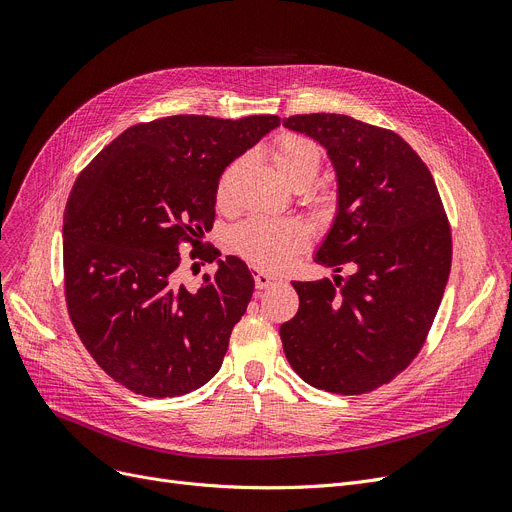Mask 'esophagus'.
<instances>
[{"label": "esophagus", "mask_w": 512, "mask_h": 512, "mask_svg": "<svg viewBox=\"0 0 512 512\" xmlns=\"http://www.w3.org/2000/svg\"><path fill=\"white\" fill-rule=\"evenodd\" d=\"M254 281H256V287H258V289H266V287H271V285L279 283L281 279H279V277H273V275H269V273H264V271H254Z\"/></svg>", "instance_id": "34e87169"}]
</instances>
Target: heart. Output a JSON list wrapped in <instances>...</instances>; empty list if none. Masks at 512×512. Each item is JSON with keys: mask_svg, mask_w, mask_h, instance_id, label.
I'll return each instance as SVG.
<instances>
[{"mask_svg": "<svg viewBox=\"0 0 512 512\" xmlns=\"http://www.w3.org/2000/svg\"><path fill=\"white\" fill-rule=\"evenodd\" d=\"M273 162L279 175L294 187H310L323 168V150L319 143L308 137L285 133L281 135L271 150ZM241 160H235L225 168L218 181V202L227 204L231 200L233 181ZM310 243V229L298 218H266L254 216L241 223L231 237V246L254 269L279 273L302 254Z\"/></svg>", "mask_w": 512, "mask_h": 512, "instance_id": "obj_1", "label": "heart"}]
</instances>
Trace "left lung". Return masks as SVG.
Segmentation results:
<instances>
[{"label": "left lung", "instance_id": "1", "mask_svg": "<svg viewBox=\"0 0 512 512\" xmlns=\"http://www.w3.org/2000/svg\"><path fill=\"white\" fill-rule=\"evenodd\" d=\"M283 127L319 141L335 168L337 212L314 262L348 279L294 281L300 308L279 333L306 383L358 396L419 354L440 308L452 235L425 162L394 131L346 114H296Z\"/></svg>", "mask_w": 512, "mask_h": 512}]
</instances>
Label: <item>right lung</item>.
Listing matches in <instances>:
<instances>
[{"mask_svg": "<svg viewBox=\"0 0 512 512\" xmlns=\"http://www.w3.org/2000/svg\"><path fill=\"white\" fill-rule=\"evenodd\" d=\"M279 123L158 118L120 133L75 181L62 227L68 314L93 360L131 392L183 396L221 369L254 277L202 237L223 170ZM183 240L217 264L193 290L178 281Z\"/></svg>", "mask_w": 512, "mask_h": 512, "instance_id": "right-lung-1", "label": "right lung"}]
</instances>
